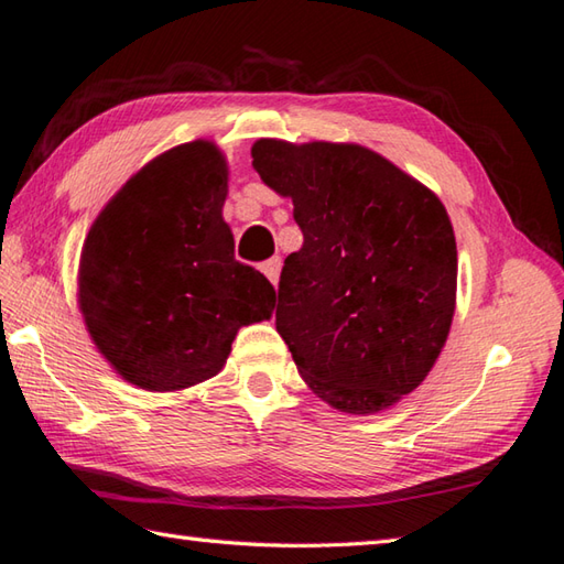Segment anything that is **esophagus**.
Returning a JSON list of instances; mask_svg holds the SVG:
<instances>
[{"label":"esophagus","instance_id":"1","mask_svg":"<svg viewBox=\"0 0 564 564\" xmlns=\"http://www.w3.org/2000/svg\"><path fill=\"white\" fill-rule=\"evenodd\" d=\"M261 271H263V275H267V279L275 285V283H279V273H281V259L273 257V259H269V261H263V263H261Z\"/></svg>","mask_w":564,"mask_h":564}]
</instances>
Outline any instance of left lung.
Segmentation results:
<instances>
[{
	"mask_svg": "<svg viewBox=\"0 0 564 564\" xmlns=\"http://www.w3.org/2000/svg\"><path fill=\"white\" fill-rule=\"evenodd\" d=\"M251 165L293 200L275 329L311 391L369 415L423 383L457 295V245L433 191L359 143L259 139Z\"/></svg>",
	"mask_w": 564,
	"mask_h": 564,
	"instance_id": "8db88e82",
	"label": "left lung"
}]
</instances>
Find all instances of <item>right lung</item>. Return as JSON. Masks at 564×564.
I'll use <instances>...</instances> for the list:
<instances>
[{"label":"right lung","instance_id":"right-lung-1","mask_svg":"<svg viewBox=\"0 0 564 564\" xmlns=\"http://www.w3.org/2000/svg\"><path fill=\"white\" fill-rule=\"evenodd\" d=\"M225 197L223 151L181 143L131 175L87 231L77 271L87 333L143 391L213 379L239 327L273 313L267 275L235 259Z\"/></svg>","mask_w":564,"mask_h":564}]
</instances>
